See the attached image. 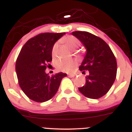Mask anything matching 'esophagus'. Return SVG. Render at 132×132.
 <instances>
[{"instance_id": "1", "label": "esophagus", "mask_w": 132, "mask_h": 132, "mask_svg": "<svg viewBox=\"0 0 132 132\" xmlns=\"http://www.w3.org/2000/svg\"><path fill=\"white\" fill-rule=\"evenodd\" d=\"M75 75H74V74H68V77H74Z\"/></svg>"}]
</instances>
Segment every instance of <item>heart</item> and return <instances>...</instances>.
I'll use <instances>...</instances> for the list:
<instances>
[{
  "label": "heart",
  "mask_w": 132,
  "mask_h": 132,
  "mask_svg": "<svg viewBox=\"0 0 132 132\" xmlns=\"http://www.w3.org/2000/svg\"><path fill=\"white\" fill-rule=\"evenodd\" d=\"M66 45L71 50H75L80 46V42L77 38L72 35H69L63 39ZM59 47V43H55L52 48V56L53 59L55 58L57 55V50ZM77 65V62L75 59H62L59 60L56 62V67L59 70L64 71V72H72L75 70Z\"/></svg>",
  "instance_id": "heart-1"
}]
</instances>
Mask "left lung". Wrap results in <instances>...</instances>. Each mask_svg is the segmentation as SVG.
Instances as JSON below:
<instances>
[{
  "label": "left lung",
  "mask_w": 132,
  "mask_h": 132,
  "mask_svg": "<svg viewBox=\"0 0 132 132\" xmlns=\"http://www.w3.org/2000/svg\"><path fill=\"white\" fill-rule=\"evenodd\" d=\"M87 49L79 70L89 71L86 83L79 88L85 97L97 99L104 96L113 85L117 75L116 57L106 43L101 38L87 31H76L72 33Z\"/></svg>",
  "instance_id": "1"
}]
</instances>
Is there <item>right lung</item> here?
<instances>
[{"label":"right lung","instance_id":"obj_1","mask_svg":"<svg viewBox=\"0 0 132 132\" xmlns=\"http://www.w3.org/2000/svg\"><path fill=\"white\" fill-rule=\"evenodd\" d=\"M65 33H43L31 38L22 48L15 69L18 82L26 95L34 101L43 103L55 95L62 78L60 72L50 77L45 73L52 61V48Z\"/></svg>","mask_w":132,"mask_h":132}]
</instances>
